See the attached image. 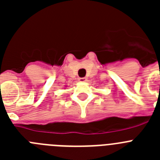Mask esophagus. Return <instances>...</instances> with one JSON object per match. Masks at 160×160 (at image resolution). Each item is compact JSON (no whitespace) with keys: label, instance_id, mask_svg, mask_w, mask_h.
Instances as JSON below:
<instances>
[{"label":"esophagus","instance_id":"obj_1","mask_svg":"<svg viewBox=\"0 0 160 160\" xmlns=\"http://www.w3.org/2000/svg\"><path fill=\"white\" fill-rule=\"evenodd\" d=\"M78 81L81 82H85L87 81V79H86V78H78Z\"/></svg>","mask_w":160,"mask_h":160}]
</instances>
